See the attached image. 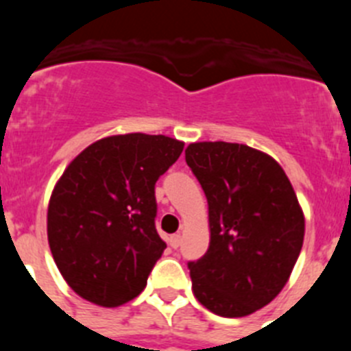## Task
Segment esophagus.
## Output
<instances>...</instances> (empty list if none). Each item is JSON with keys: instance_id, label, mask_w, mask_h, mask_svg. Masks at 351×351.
Wrapping results in <instances>:
<instances>
[{"instance_id": "34e87169", "label": "esophagus", "mask_w": 351, "mask_h": 351, "mask_svg": "<svg viewBox=\"0 0 351 351\" xmlns=\"http://www.w3.org/2000/svg\"><path fill=\"white\" fill-rule=\"evenodd\" d=\"M169 246L173 247V250H178L181 246V235L179 234H173L169 237Z\"/></svg>"}]
</instances>
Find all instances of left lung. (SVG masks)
<instances>
[{"label":"left lung","instance_id":"obj_1","mask_svg":"<svg viewBox=\"0 0 351 351\" xmlns=\"http://www.w3.org/2000/svg\"><path fill=\"white\" fill-rule=\"evenodd\" d=\"M186 163L209 204V250L188 262L195 297L219 316L250 315L283 290L299 258L295 191L278 161L243 144H190Z\"/></svg>","mask_w":351,"mask_h":351}]
</instances>
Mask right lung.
I'll use <instances>...</instances> for the list:
<instances>
[{"label": "right lung", "mask_w": 351, "mask_h": 351, "mask_svg": "<svg viewBox=\"0 0 351 351\" xmlns=\"http://www.w3.org/2000/svg\"><path fill=\"white\" fill-rule=\"evenodd\" d=\"M182 147L165 135H116L84 149L64 170L49 202V246L82 299L116 308L145 288L167 247L154 223V186Z\"/></svg>", "instance_id": "obj_1"}]
</instances>
